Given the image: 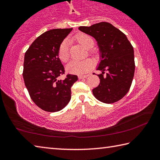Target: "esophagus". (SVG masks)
<instances>
[{"label": "esophagus", "mask_w": 160, "mask_h": 160, "mask_svg": "<svg viewBox=\"0 0 160 160\" xmlns=\"http://www.w3.org/2000/svg\"><path fill=\"white\" fill-rule=\"evenodd\" d=\"M88 76V75H78V78H79V79H83V78H85Z\"/></svg>", "instance_id": "34e87169"}]
</instances>
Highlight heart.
I'll use <instances>...</instances> for the list:
<instances>
[{
  "instance_id": "heart-1",
  "label": "heart",
  "mask_w": 160,
  "mask_h": 160,
  "mask_svg": "<svg viewBox=\"0 0 160 160\" xmlns=\"http://www.w3.org/2000/svg\"><path fill=\"white\" fill-rule=\"evenodd\" d=\"M75 39L78 43L87 49L92 48L94 44V39L90 36L85 34H80L75 37ZM68 40L64 39L58 47V56L60 60L66 63L70 58V52L68 48ZM94 66V61L90 58L77 61H72L67 65L66 69L68 71L72 74H84L90 71Z\"/></svg>"
}]
</instances>
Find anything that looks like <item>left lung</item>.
Segmentation results:
<instances>
[{"label":"left lung","mask_w":160,"mask_h":160,"mask_svg":"<svg viewBox=\"0 0 160 160\" xmlns=\"http://www.w3.org/2000/svg\"><path fill=\"white\" fill-rule=\"evenodd\" d=\"M78 29L93 37L99 47L100 62L97 69L102 73L98 75L99 85L92 90L94 96L106 104L122 99L131 88L135 72L134 50L128 38L106 22Z\"/></svg>","instance_id":"left-lung-1"}]
</instances>
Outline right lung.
<instances>
[{
  "label": "right lung",
  "instance_id": "obj_1",
  "mask_svg": "<svg viewBox=\"0 0 160 160\" xmlns=\"http://www.w3.org/2000/svg\"><path fill=\"white\" fill-rule=\"evenodd\" d=\"M72 28L53 29L38 37L25 54L23 78L29 96L37 106L48 112H58L68 104L77 75H67L58 56V47Z\"/></svg>",
  "mask_w": 160,
  "mask_h": 160
}]
</instances>
